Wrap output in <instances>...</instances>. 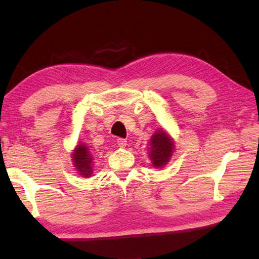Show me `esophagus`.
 <instances>
[{
  "label": "esophagus",
  "instance_id": "1",
  "mask_svg": "<svg viewBox=\"0 0 259 259\" xmlns=\"http://www.w3.org/2000/svg\"><path fill=\"white\" fill-rule=\"evenodd\" d=\"M117 145H119V147H125L126 146V140L123 139V138H119L116 140Z\"/></svg>",
  "mask_w": 259,
  "mask_h": 259
}]
</instances>
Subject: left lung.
Returning a JSON list of instances; mask_svg holds the SVG:
<instances>
[{
	"mask_svg": "<svg viewBox=\"0 0 259 259\" xmlns=\"http://www.w3.org/2000/svg\"><path fill=\"white\" fill-rule=\"evenodd\" d=\"M150 146V154H148V156H150L153 166L161 168V166L168 163L170 157L172 155L175 145L171 137L163 129L157 130L152 136Z\"/></svg>",
	"mask_w": 259,
	"mask_h": 259,
	"instance_id": "8db88e82",
	"label": "left lung"
}]
</instances>
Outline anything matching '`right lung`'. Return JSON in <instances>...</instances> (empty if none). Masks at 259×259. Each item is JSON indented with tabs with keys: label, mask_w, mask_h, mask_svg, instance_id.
Masks as SVG:
<instances>
[{
	"label": "right lung",
	"mask_w": 259,
	"mask_h": 259,
	"mask_svg": "<svg viewBox=\"0 0 259 259\" xmlns=\"http://www.w3.org/2000/svg\"><path fill=\"white\" fill-rule=\"evenodd\" d=\"M73 163L76 171L80 172L82 177H90L93 175V153L84 143H80L73 152Z\"/></svg>",
	"instance_id": "right-lung-1"
}]
</instances>
